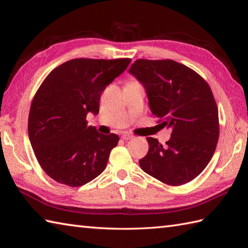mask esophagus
<instances>
[{
    "instance_id": "esophagus-1",
    "label": "esophagus",
    "mask_w": 248,
    "mask_h": 248,
    "mask_svg": "<svg viewBox=\"0 0 248 248\" xmlns=\"http://www.w3.org/2000/svg\"><path fill=\"white\" fill-rule=\"evenodd\" d=\"M133 137L130 136V134H127V133H124L121 136V139L124 140H131Z\"/></svg>"
}]
</instances>
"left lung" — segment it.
Segmentation results:
<instances>
[{"label":"left lung","instance_id":"left-lung-1","mask_svg":"<svg viewBox=\"0 0 248 248\" xmlns=\"http://www.w3.org/2000/svg\"><path fill=\"white\" fill-rule=\"evenodd\" d=\"M146 90L149 108L171 128L162 146L147 138L149 151L140 167L159 181L178 186L205 170L219 137L218 109L206 80L172 60H137L128 71Z\"/></svg>","mask_w":248,"mask_h":248}]
</instances>
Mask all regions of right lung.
Masks as SVG:
<instances>
[{
    "label": "right lung",
    "instance_id": "1",
    "mask_svg": "<svg viewBox=\"0 0 248 248\" xmlns=\"http://www.w3.org/2000/svg\"><path fill=\"white\" fill-rule=\"evenodd\" d=\"M130 59H73L41 84L29 114L28 132L40 167L55 181L78 187L98 177L118 145L115 133L88 126L99 112L101 93L126 70Z\"/></svg>",
    "mask_w": 248,
    "mask_h": 248
}]
</instances>
